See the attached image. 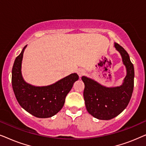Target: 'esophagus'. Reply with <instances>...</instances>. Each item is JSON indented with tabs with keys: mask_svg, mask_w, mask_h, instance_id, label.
<instances>
[{
	"mask_svg": "<svg viewBox=\"0 0 146 146\" xmlns=\"http://www.w3.org/2000/svg\"><path fill=\"white\" fill-rule=\"evenodd\" d=\"M77 73H78V74L79 75V76H82L85 74L86 72L84 69H78L77 71Z\"/></svg>",
	"mask_w": 146,
	"mask_h": 146,
	"instance_id": "1",
	"label": "esophagus"
}]
</instances>
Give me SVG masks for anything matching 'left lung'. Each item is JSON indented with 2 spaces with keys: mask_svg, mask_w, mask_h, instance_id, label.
Masks as SVG:
<instances>
[{
  "mask_svg": "<svg viewBox=\"0 0 146 146\" xmlns=\"http://www.w3.org/2000/svg\"><path fill=\"white\" fill-rule=\"evenodd\" d=\"M120 53L127 74L119 86L107 88L86 76L82 77L84 83V98L87 111L96 118L108 120L122 112L128 105L134 84V68L129 54L123 47L114 43Z\"/></svg>",
  "mask_w": 146,
  "mask_h": 146,
  "instance_id": "obj_1",
  "label": "left lung"
}]
</instances>
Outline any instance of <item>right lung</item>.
Returning <instances> with one entry per match:
<instances>
[{
    "mask_svg": "<svg viewBox=\"0 0 146 146\" xmlns=\"http://www.w3.org/2000/svg\"><path fill=\"white\" fill-rule=\"evenodd\" d=\"M16 58L12 70V86L18 102L26 111L40 118L50 117L62 108L65 98L74 83L79 78L76 73L71 74L47 86H35L24 80L21 72L23 53Z\"/></svg>",
    "mask_w": 146,
    "mask_h": 146,
    "instance_id": "1",
    "label": "right lung"
}]
</instances>
